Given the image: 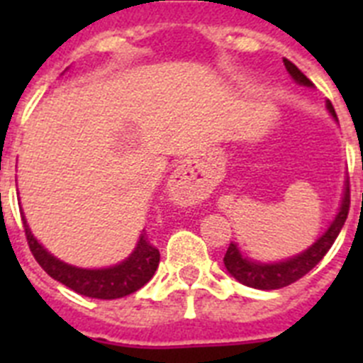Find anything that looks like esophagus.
Returning <instances> with one entry per match:
<instances>
[{
    "mask_svg": "<svg viewBox=\"0 0 363 363\" xmlns=\"http://www.w3.org/2000/svg\"><path fill=\"white\" fill-rule=\"evenodd\" d=\"M169 185H171V191L176 194H191L192 185L191 178H189V172L185 167H178L174 172H172L171 179H169Z\"/></svg>",
    "mask_w": 363,
    "mask_h": 363,
    "instance_id": "1",
    "label": "esophagus"
}]
</instances>
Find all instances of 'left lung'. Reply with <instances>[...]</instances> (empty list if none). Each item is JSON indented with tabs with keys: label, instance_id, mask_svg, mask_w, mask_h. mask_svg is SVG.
Returning <instances> with one entry per match:
<instances>
[{
	"label": "left lung",
	"instance_id": "8db88e82",
	"mask_svg": "<svg viewBox=\"0 0 363 363\" xmlns=\"http://www.w3.org/2000/svg\"><path fill=\"white\" fill-rule=\"evenodd\" d=\"M284 65L287 69V72L291 74V78L298 85L313 86V82L294 63H291L289 60L284 57ZM325 107L329 111V114L335 118V121H338L331 101H327ZM349 203H351V192H349V178H345L344 196H342V201H340V209L336 213L335 220L331 221V225L327 227L325 233L313 245L307 247L306 251H301L300 255L291 256L287 259H281V262H269V264H265V262H256V259L249 258V256H243L242 251H240V247L234 242H230L229 249L225 252V258H223L225 269L229 271L230 277L236 278L240 284L247 285V287H252V289L272 291L294 284L301 277H306L307 272L318 264L320 259L327 255V251L331 249L336 236H338L342 227H344L345 220H347Z\"/></svg>",
	"mask_w": 363,
	"mask_h": 363
}]
</instances>
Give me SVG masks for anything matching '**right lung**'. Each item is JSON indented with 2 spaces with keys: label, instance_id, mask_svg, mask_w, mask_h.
<instances>
[{
  "label": "right lung",
  "instance_id": "add662e5",
  "mask_svg": "<svg viewBox=\"0 0 363 363\" xmlns=\"http://www.w3.org/2000/svg\"><path fill=\"white\" fill-rule=\"evenodd\" d=\"M23 216L25 236H27L28 247L38 264L50 278L57 280L60 284L67 285L74 293L83 294L89 298L98 300H116L127 294L136 293L143 285L154 277V272L160 264V251L150 245L145 238V233L140 234L134 251L130 252L123 262L111 267L101 269H83L62 262L54 255H50L32 234L27 220Z\"/></svg>",
  "mask_w": 363,
  "mask_h": 363
}]
</instances>
